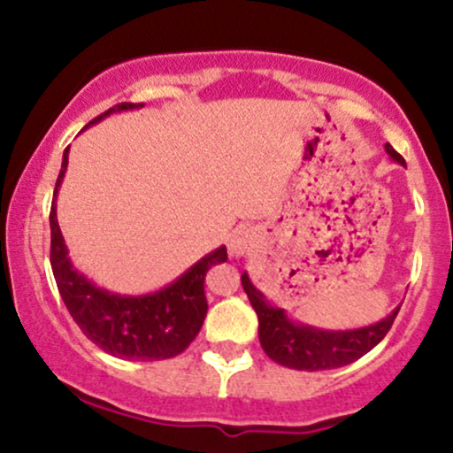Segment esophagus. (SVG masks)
<instances>
[{"instance_id": "34e87169", "label": "esophagus", "mask_w": 453, "mask_h": 453, "mask_svg": "<svg viewBox=\"0 0 453 453\" xmlns=\"http://www.w3.org/2000/svg\"><path fill=\"white\" fill-rule=\"evenodd\" d=\"M227 249H230V256L234 257L247 256L249 251L256 249V236L249 230H234L230 241H227Z\"/></svg>"}]
</instances>
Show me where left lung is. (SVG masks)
<instances>
[{
  "label": "left lung",
  "mask_w": 453,
  "mask_h": 453,
  "mask_svg": "<svg viewBox=\"0 0 453 453\" xmlns=\"http://www.w3.org/2000/svg\"><path fill=\"white\" fill-rule=\"evenodd\" d=\"M386 150L389 157L404 165L403 155H398L392 144H386ZM241 280L257 313L262 349L266 351L270 360L280 366L296 368V371H330V368L356 362L357 357H362L364 353H368L383 341L400 311V306H396L386 319L366 327H357V330H319L313 326L296 324L285 315L283 309L268 304L264 300V294L249 280L247 273L242 274Z\"/></svg>",
  "instance_id": "1"
}]
</instances>
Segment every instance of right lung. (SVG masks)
Instances as JSON below:
<instances>
[{
  "label": "right lung",
  "mask_w": 453,
  "mask_h": 453,
  "mask_svg": "<svg viewBox=\"0 0 453 453\" xmlns=\"http://www.w3.org/2000/svg\"><path fill=\"white\" fill-rule=\"evenodd\" d=\"M140 106L142 104H117L91 123L102 121L111 112L132 111ZM67 150L70 149H65L61 173L57 176L55 200L67 168ZM55 200L50 206V266L61 298L82 334L100 349L126 360H168L183 353L204 324L209 311L204 279L215 264L226 262V247L211 251L159 292L144 296L111 294L93 285L72 266L57 223Z\"/></svg>",
  "instance_id": "right-lung-1"
}]
</instances>
